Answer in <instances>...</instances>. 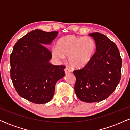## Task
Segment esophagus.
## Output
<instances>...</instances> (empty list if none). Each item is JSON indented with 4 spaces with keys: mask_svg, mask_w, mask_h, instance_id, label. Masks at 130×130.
Returning a JSON list of instances; mask_svg holds the SVG:
<instances>
[{
    "mask_svg": "<svg viewBox=\"0 0 130 130\" xmlns=\"http://www.w3.org/2000/svg\"><path fill=\"white\" fill-rule=\"evenodd\" d=\"M71 70L70 69V68H67V67H66V68H65V74H68V73H71Z\"/></svg>",
    "mask_w": 130,
    "mask_h": 130,
    "instance_id": "34e87169",
    "label": "esophagus"
}]
</instances>
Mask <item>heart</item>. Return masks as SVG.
<instances>
[{"mask_svg":"<svg viewBox=\"0 0 130 130\" xmlns=\"http://www.w3.org/2000/svg\"><path fill=\"white\" fill-rule=\"evenodd\" d=\"M95 50L96 43L91 37L67 35L58 41L57 47L52 48V54L59 61L68 57V63L71 67L80 68L90 62Z\"/></svg>","mask_w":130,"mask_h":130,"instance_id":"obj_1","label":"heart"}]
</instances>
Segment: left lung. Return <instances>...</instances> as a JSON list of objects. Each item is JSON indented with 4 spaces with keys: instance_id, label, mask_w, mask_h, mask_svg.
<instances>
[{
    "instance_id": "obj_1",
    "label": "left lung",
    "mask_w": 130,
    "mask_h": 130,
    "mask_svg": "<svg viewBox=\"0 0 130 130\" xmlns=\"http://www.w3.org/2000/svg\"><path fill=\"white\" fill-rule=\"evenodd\" d=\"M96 43V52L84 68L74 70V91L87 103L103 100L112 93L121 77L122 59L117 46L100 33L89 34Z\"/></svg>"
}]
</instances>
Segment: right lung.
<instances>
[{"mask_svg":"<svg viewBox=\"0 0 130 130\" xmlns=\"http://www.w3.org/2000/svg\"><path fill=\"white\" fill-rule=\"evenodd\" d=\"M57 32L31 31L16 42L10 55V76L19 96L36 104H44L54 96L55 85L65 76V67L50 63L48 45Z\"/></svg>","mask_w":130,"mask_h":130,"instance_id":"1","label":"right lung"}]
</instances>
